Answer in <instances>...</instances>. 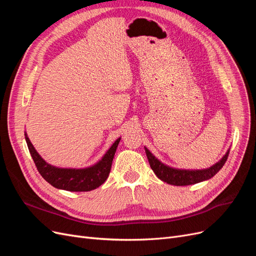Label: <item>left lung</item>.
<instances>
[{
    "label": "left lung",
    "instance_id": "1",
    "mask_svg": "<svg viewBox=\"0 0 256 256\" xmlns=\"http://www.w3.org/2000/svg\"><path fill=\"white\" fill-rule=\"evenodd\" d=\"M145 152H146L147 159H148L152 170L154 171V173L157 175L159 180L174 186H188V184H198L203 180H207L209 178L214 176L226 162L230 150H228V152L224 154L223 158L219 162H216V164H214L212 166L205 170L173 168L160 162L146 148V147H145Z\"/></svg>",
    "mask_w": 256,
    "mask_h": 256
}]
</instances>
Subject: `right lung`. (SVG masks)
<instances>
[{"mask_svg":"<svg viewBox=\"0 0 256 256\" xmlns=\"http://www.w3.org/2000/svg\"><path fill=\"white\" fill-rule=\"evenodd\" d=\"M26 141L38 172L53 187L67 191H90L102 186L110 174L114 154L120 141L116 140L102 159L86 168H60L47 164L36 152L26 134Z\"/></svg>","mask_w":256,"mask_h":256,"instance_id":"right-lung-1","label":"right lung"}]
</instances>
